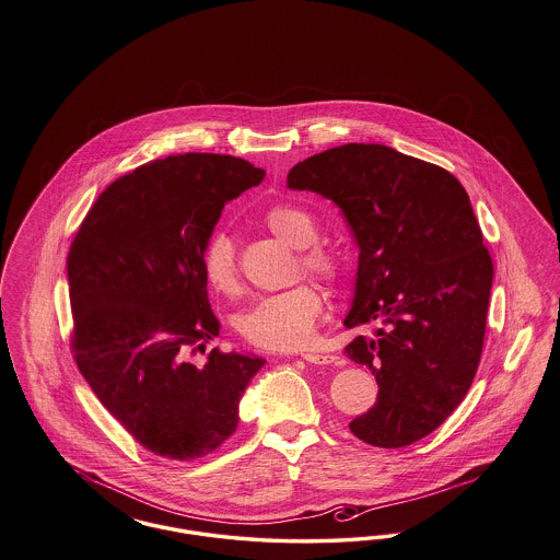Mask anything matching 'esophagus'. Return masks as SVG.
Listing matches in <instances>:
<instances>
[{
  "label": "esophagus",
  "mask_w": 560,
  "mask_h": 560,
  "mask_svg": "<svg viewBox=\"0 0 560 560\" xmlns=\"http://www.w3.org/2000/svg\"><path fill=\"white\" fill-rule=\"evenodd\" d=\"M306 363H315V365H331L338 363V357L334 354H323V352H302L300 354Z\"/></svg>",
  "instance_id": "obj_1"
}]
</instances>
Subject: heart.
<instances>
[{"mask_svg":"<svg viewBox=\"0 0 560 560\" xmlns=\"http://www.w3.org/2000/svg\"><path fill=\"white\" fill-rule=\"evenodd\" d=\"M265 224L277 240L302 249V267L323 281L338 277V260L317 240V222L311 213L295 206H275L265 213ZM201 270L215 292L235 295L240 292V267L235 243L222 229L213 231L201 249ZM323 311V295L311 283H298L290 290L258 298L237 317L241 336L267 350H298L308 347L317 331Z\"/></svg>","mask_w":560,"mask_h":560,"instance_id":"heart-1","label":"heart"}]
</instances>
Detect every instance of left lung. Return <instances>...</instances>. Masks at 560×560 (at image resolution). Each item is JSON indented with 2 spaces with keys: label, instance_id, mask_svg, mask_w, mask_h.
Returning <instances> with one entry per match:
<instances>
[{
  "label": "left lung",
  "instance_id": "1",
  "mask_svg": "<svg viewBox=\"0 0 560 560\" xmlns=\"http://www.w3.org/2000/svg\"><path fill=\"white\" fill-rule=\"evenodd\" d=\"M288 188L334 201L359 245L347 329L377 402L348 428L373 447H405L441 427L479 368L493 262L468 192L447 170L384 144L350 142L295 163Z\"/></svg>",
  "mask_w": 560,
  "mask_h": 560
}]
</instances>
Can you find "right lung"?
Segmentation results:
<instances>
[{"instance_id": "obj_1", "label": "right lung", "mask_w": 560, "mask_h": 560, "mask_svg": "<svg viewBox=\"0 0 560 560\" xmlns=\"http://www.w3.org/2000/svg\"><path fill=\"white\" fill-rule=\"evenodd\" d=\"M265 170L213 153L151 161L115 180L71 245L69 295L81 375L149 452L188 462L240 424V400L267 363L213 348L220 334L201 249L229 201Z\"/></svg>"}]
</instances>
